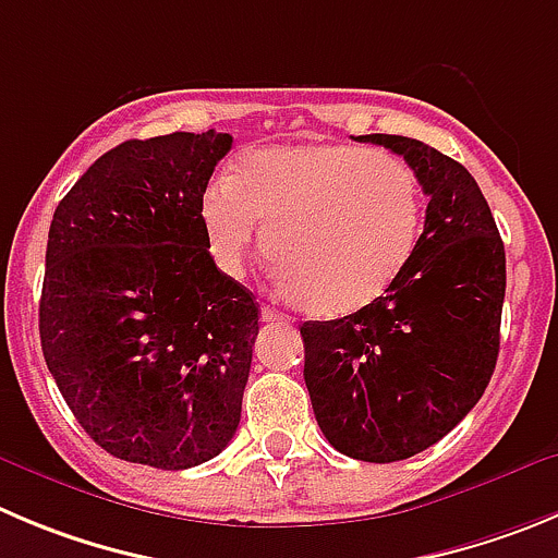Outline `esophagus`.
<instances>
[{"label":"esophagus","instance_id":"1","mask_svg":"<svg viewBox=\"0 0 558 558\" xmlns=\"http://www.w3.org/2000/svg\"><path fill=\"white\" fill-rule=\"evenodd\" d=\"M262 319L264 322H283V325H289V316L278 314V311L269 308V305H264V308H262Z\"/></svg>","mask_w":558,"mask_h":558}]
</instances>
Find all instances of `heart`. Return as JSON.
I'll return each instance as SVG.
<instances>
[{
	"mask_svg": "<svg viewBox=\"0 0 558 558\" xmlns=\"http://www.w3.org/2000/svg\"><path fill=\"white\" fill-rule=\"evenodd\" d=\"M201 220L226 275L269 250L283 294L347 316L402 278L418 247L424 195L415 170L390 150L264 145L239 156L231 179L206 186Z\"/></svg>",
	"mask_w": 558,
	"mask_h": 558,
	"instance_id": "heart-1",
	"label": "heart"
}]
</instances>
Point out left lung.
Instances as JSON below:
<instances>
[{"instance_id":"left-lung-1","label":"left lung","mask_w":558,"mask_h":558,"mask_svg":"<svg viewBox=\"0 0 558 558\" xmlns=\"http://www.w3.org/2000/svg\"><path fill=\"white\" fill-rule=\"evenodd\" d=\"M421 181L424 233L402 278L368 308L305 322V385L330 446L397 462L449 435L482 399L501 343L507 255L482 190L421 140L361 134Z\"/></svg>"}]
</instances>
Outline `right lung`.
<instances>
[{"instance_id": "add662e5", "label": "right lung", "mask_w": 558, "mask_h": 558, "mask_svg": "<svg viewBox=\"0 0 558 558\" xmlns=\"http://www.w3.org/2000/svg\"><path fill=\"white\" fill-rule=\"evenodd\" d=\"M231 134L126 140L71 186L46 244L40 347L82 429L184 471L231 444L258 303L208 253L201 197Z\"/></svg>"}]
</instances>
